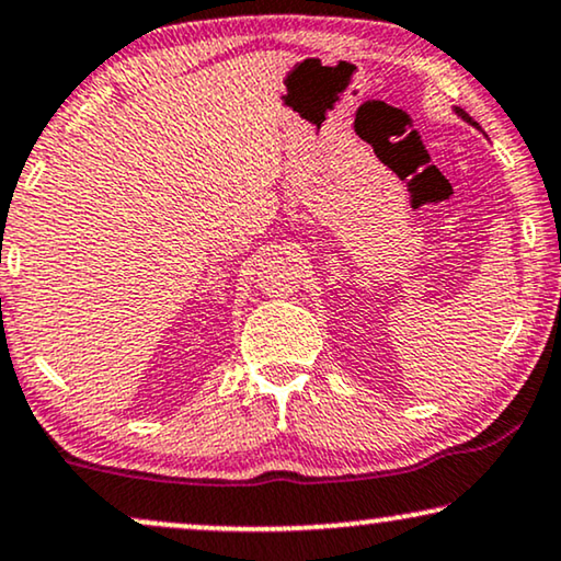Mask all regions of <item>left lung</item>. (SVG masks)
I'll use <instances>...</instances> for the list:
<instances>
[{"mask_svg":"<svg viewBox=\"0 0 561 561\" xmlns=\"http://www.w3.org/2000/svg\"><path fill=\"white\" fill-rule=\"evenodd\" d=\"M454 112H457V115H459L461 119H467V123H469V125H477V123H474V119H472V117H469L465 110H459V107H457V110H454Z\"/></svg>","mask_w":561,"mask_h":561,"instance_id":"8db88e82","label":"left lung"}]
</instances>
